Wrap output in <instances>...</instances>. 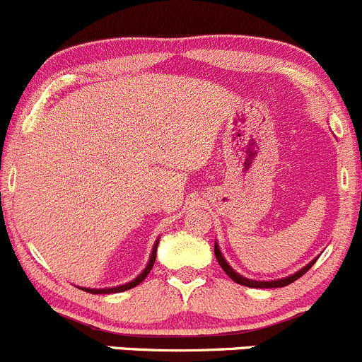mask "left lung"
Returning a JSON list of instances; mask_svg holds the SVG:
<instances>
[{
  "mask_svg": "<svg viewBox=\"0 0 362 362\" xmlns=\"http://www.w3.org/2000/svg\"><path fill=\"white\" fill-rule=\"evenodd\" d=\"M214 254H216V259H217V262H219V266L223 267L224 273H226L229 278L233 279V281H236V283H238V285H243V286H250V288H281V286L290 285V283H293L295 279H298V278H300V276H304L307 271H309L310 267L314 266V262H316V260H317V257L314 259V260H310V262L307 264V266L302 267L300 271H297V273H295V274L286 276V278L273 279V281H255V279H248V278H245V276H240L238 273H236V271L233 269V267L226 262V259L223 257V254H221V250H219V247H217V243L214 245Z\"/></svg>",
  "mask_w": 362,
  "mask_h": 362,
  "instance_id": "left-lung-1",
  "label": "left lung"
}]
</instances>
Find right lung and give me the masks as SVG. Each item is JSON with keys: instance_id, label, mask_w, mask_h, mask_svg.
<instances>
[{"instance_id": "right-lung-1", "label": "right lung", "mask_w": 362, "mask_h": 362, "mask_svg": "<svg viewBox=\"0 0 362 362\" xmlns=\"http://www.w3.org/2000/svg\"><path fill=\"white\" fill-rule=\"evenodd\" d=\"M157 247H158V240H157V242H155V245H153V250H151L150 260H148V264H146V267L141 271V273L136 276L133 281L126 283V285L112 286V288H83V290H84V291H89V293H100V295H102V293H117V291H126V290H129V288H134L136 285H139V283H141L143 279H145L146 276H148V273L151 271V267H153L155 257H157Z\"/></svg>"}]
</instances>
